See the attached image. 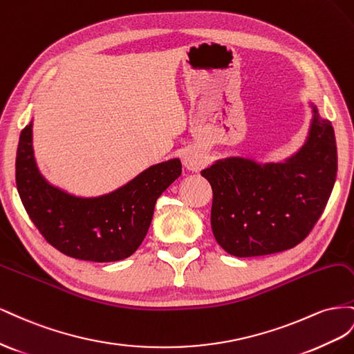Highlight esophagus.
<instances>
[{
  "instance_id": "obj_1",
  "label": "esophagus",
  "mask_w": 354,
  "mask_h": 354,
  "mask_svg": "<svg viewBox=\"0 0 354 354\" xmlns=\"http://www.w3.org/2000/svg\"><path fill=\"white\" fill-rule=\"evenodd\" d=\"M184 167L189 171H197L201 166L205 165V158L197 149H188L183 157Z\"/></svg>"
}]
</instances>
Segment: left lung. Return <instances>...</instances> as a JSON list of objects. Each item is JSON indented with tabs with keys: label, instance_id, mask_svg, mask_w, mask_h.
Returning <instances> with one entry per match:
<instances>
[{
	"label": "left lung",
	"instance_id": "left-lung-1",
	"mask_svg": "<svg viewBox=\"0 0 354 354\" xmlns=\"http://www.w3.org/2000/svg\"><path fill=\"white\" fill-rule=\"evenodd\" d=\"M308 133L297 153L262 163L231 156L201 170L214 191L210 224L230 255L250 258L292 249L325 210L337 178V144L330 121L308 100Z\"/></svg>",
	"mask_w": 354,
	"mask_h": 354
}]
</instances>
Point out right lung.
<instances>
[{"mask_svg": "<svg viewBox=\"0 0 354 354\" xmlns=\"http://www.w3.org/2000/svg\"><path fill=\"white\" fill-rule=\"evenodd\" d=\"M32 123L34 117L19 138L16 185L39 233L77 259L113 262L132 255L148 233L157 198L183 171L180 160L149 166L111 193L75 196L53 185L38 169Z\"/></svg>", "mask_w": 354, "mask_h": 354, "instance_id": "right-lung-1", "label": "right lung"}]
</instances>
